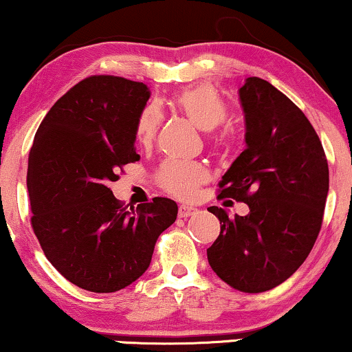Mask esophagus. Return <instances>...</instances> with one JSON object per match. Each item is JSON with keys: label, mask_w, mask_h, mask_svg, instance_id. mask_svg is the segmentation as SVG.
I'll use <instances>...</instances> for the list:
<instances>
[{"label": "esophagus", "mask_w": 352, "mask_h": 352, "mask_svg": "<svg viewBox=\"0 0 352 352\" xmlns=\"http://www.w3.org/2000/svg\"><path fill=\"white\" fill-rule=\"evenodd\" d=\"M195 213V208L194 206H189V205H181L179 206V218H189L190 214Z\"/></svg>", "instance_id": "obj_1"}]
</instances>
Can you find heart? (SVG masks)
<instances>
[{"instance_id":"obj_1","label":"heart","mask_w":352,"mask_h":352,"mask_svg":"<svg viewBox=\"0 0 352 352\" xmlns=\"http://www.w3.org/2000/svg\"><path fill=\"white\" fill-rule=\"evenodd\" d=\"M175 107L186 115L197 128L206 133L223 124L228 115L223 100L208 86L184 89L175 98ZM162 122L163 115L160 107L155 104L147 105L139 115L136 123L138 142L142 146H151L155 141ZM221 142H224V138H221ZM206 177L208 173L205 166L195 162L166 160L157 171V181L162 189L179 199H189L194 195Z\"/></svg>"}]
</instances>
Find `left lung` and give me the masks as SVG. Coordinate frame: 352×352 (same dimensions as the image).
<instances>
[{"instance_id": "left-lung-1", "label": "left lung", "mask_w": 352, "mask_h": 352, "mask_svg": "<svg viewBox=\"0 0 352 352\" xmlns=\"http://www.w3.org/2000/svg\"><path fill=\"white\" fill-rule=\"evenodd\" d=\"M247 148L219 181L218 199L248 205L229 219L210 206L221 232L206 250L221 280L261 293L280 285L305 263L322 228L329 163L306 115L266 80L250 76L239 89Z\"/></svg>"}]
</instances>
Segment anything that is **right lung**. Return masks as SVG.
I'll return each mask as SVG.
<instances>
[{"mask_svg": "<svg viewBox=\"0 0 352 352\" xmlns=\"http://www.w3.org/2000/svg\"><path fill=\"white\" fill-rule=\"evenodd\" d=\"M148 98L139 81L88 76L52 105L35 134L27 171L33 232L52 266L83 290L131 285L176 221V201L155 197L128 210L109 187L141 158L136 123Z\"/></svg>", "mask_w": 352, "mask_h": 352, "instance_id": "right-lung-1", "label": "right lung"}]
</instances>
